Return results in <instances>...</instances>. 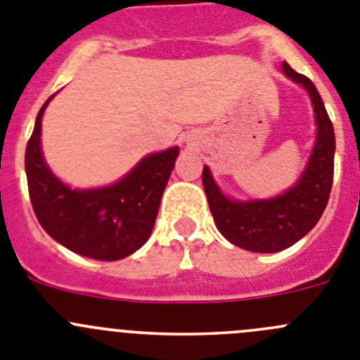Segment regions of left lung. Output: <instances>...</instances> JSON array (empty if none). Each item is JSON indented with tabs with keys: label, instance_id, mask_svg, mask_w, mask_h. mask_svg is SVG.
<instances>
[{
	"label": "left lung",
	"instance_id": "left-lung-1",
	"mask_svg": "<svg viewBox=\"0 0 360 360\" xmlns=\"http://www.w3.org/2000/svg\"><path fill=\"white\" fill-rule=\"evenodd\" d=\"M281 68L292 81L307 88L316 111V148L299 182L278 198L232 202L219 193L207 167L202 173L203 189L218 231L231 243L252 252H279L310 232L326 209L333 182L335 135L323 98L307 75L292 70L288 63H283Z\"/></svg>",
	"mask_w": 360,
	"mask_h": 360
}]
</instances>
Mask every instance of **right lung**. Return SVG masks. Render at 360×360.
Here are the masks:
<instances>
[{
    "label": "right lung",
    "mask_w": 360,
    "mask_h": 360,
    "mask_svg": "<svg viewBox=\"0 0 360 360\" xmlns=\"http://www.w3.org/2000/svg\"><path fill=\"white\" fill-rule=\"evenodd\" d=\"M52 98V97H50ZM25 153L28 195L41 227L72 252L101 262H115L148 241L169 180L178 148L149 155L115 186L70 189L46 167L41 155V117Z\"/></svg>",
    "instance_id": "right-lung-1"
}]
</instances>
